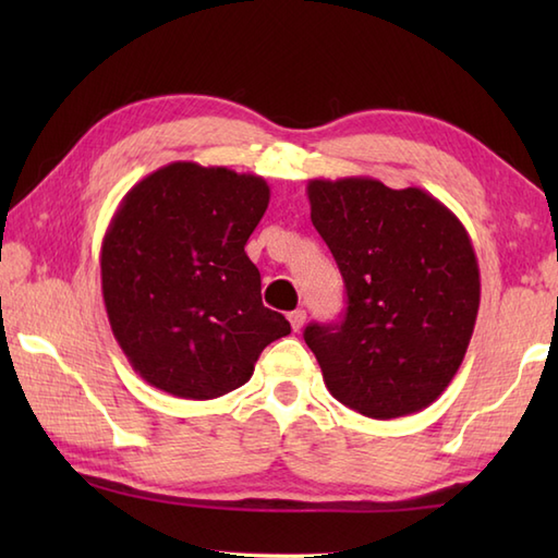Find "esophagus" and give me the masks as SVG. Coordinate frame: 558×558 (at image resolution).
Segmentation results:
<instances>
[{
    "label": "esophagus",
    "mask_w": 558,
    "mask_h": 558,
    "mask_svg": "<svg viewBox=\"0 0 558 558\" xmlns=\"http://www.w3.org/2000/svg\"><path fill=\"white\" fill-rule=\"evenodd\" d=\"M290 326H292V330L294 333H300V330L304 328V322H306V312L304 310H294V312H290Z\"/></svg>",
    "instance_id": "esophagus-1"
}]
</instances>
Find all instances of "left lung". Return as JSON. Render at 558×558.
I'll return each instance as SVG.
<instances>
[{"mask_svg":"<svg viewBox=\"0 0 558 558\" xmlns=\"http://www.w3.org/2000/svg\"><path fill=\"white\" fill-rule=\"evenodd\" d=\"M306 196L348 290L340 324L304 330L330 396L372 420L429 408L453 381L477 322L468 230L420 186L342 177L312 180Z\"/></svg>","mask_w":558,"mask_h":558,"instance_id":"8db88e82","label":"left lung"}]
</instances>
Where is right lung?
Wrapping results in <instances>:
<instances>
[{
    "instance_id": "obj_1",
    "label": "right lung",
    "mask_w": 558,
    "mask_h": 558,
    "mask_svg": "<svg viewBox=\"0 0 558 558\" xmlns=\"http://www.w3.org/2000/svg\"><path fill=\"white\" fill-rule=\"evenodd\" d=\"M268 201L264 177L180 160L144 177L114 210L100 246L102 300L129 364L153 388L220 398L290 333L260 302L244 252Z\"/></svg>"
}]
</instances>
